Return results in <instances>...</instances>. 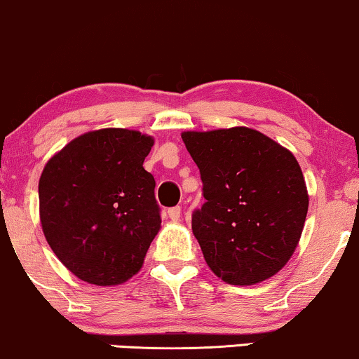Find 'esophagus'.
<instances>
[{"label": "esophagus", "instance_id": "34e87169", "mask_svg": "<svg viewBox=\"0 0 359 359\" xmlns=\"http://www.w3.org/2000/svg\"><path fill=\"white\" fill-rule=\"evenodd\" d=\"M180 206H172V208H169L168 210V215H169V218L172 219V221H179L180 219Z\"/></svg>", "mask_w": 359, "mask_h": 359}]
</instances>
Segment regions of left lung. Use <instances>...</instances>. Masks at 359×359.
I'll return each mask as SVG.
<instances>
[{
	"instance_id": "1",
	"label": "left lung",
	"mask_w": 359,
	"mask_h": 359,
	"mask_svg": "<svg viewBox=\"0 0 359 359\" xmlns=\"http://www.w3.org/2000/svg\"><path fill=\"white\" fill-rule=\"evenodd\" d=\"M182 140L203 184L191 229L206 264L229 285L273 276L294 252L309 206L294 156L245 127L185 131Z\"/></svg>"
}]
</instances>
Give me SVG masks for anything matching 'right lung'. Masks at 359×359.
Here are the masks:
<instances>
[{
  "instance_id": "1",
  "label": "right lung",
  "mask_w": 359,
  "mask_h": 359,
  "mask_svg": "<svg viewBox=\"0 0 359 359\" xmlns=\"http://www.w3.org/2000/svg\"><path fill=\"white\" fill-rule=\"evenodd\" d=\"M153 143L140 131L104 128L78 136L45 165L43 234L83 281L120 285L143 265L161 228L156 180L143 168Z\"/></svg>"
}]
</instances>
